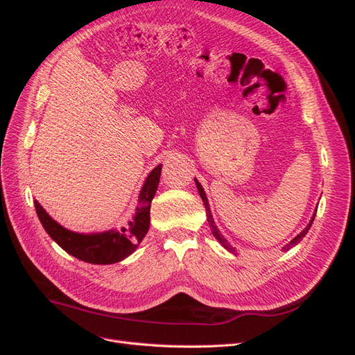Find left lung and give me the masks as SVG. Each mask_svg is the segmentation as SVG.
<instances>
[{"mask_svg":"<svg viewBox=\"0 0 355 355\" xmlns=\"http://www.w3.org/2000/svg\"><path fill=\"white\" fill-rule=\"evenodd\" d=\"M196 180V185H197V189H198V194H200V197H201V200H202V202H204V207H206V211H207V222H209V225H210V228H211V234L214 235V237H216V240L225 247V249H227L228 252H231V253H234V254H237L235 253V247H232L228 241H227V239L223 237V235L220 234V231L218 230V227H216V223H214V220H213V216H211V210H210V204H209V200H207V196H206V192H204V189H202V187H201V184L200 182L197 180V179H194ZM315 213H317V210H314V214H313V218H311V220H309V223L306 225L305 227V230L302 231V232H299L296 237L290 241L288 244H286L284 247H283V252H287V250H290L292 249V247H295L300 240H302L305 235H306V232H308V230L311 228V225H313V222H314V218H315Z\"/></svg>","mask_w":355,"mask_h":355,"instance_id":"obj_1","label":"left lung"}]
</instances>
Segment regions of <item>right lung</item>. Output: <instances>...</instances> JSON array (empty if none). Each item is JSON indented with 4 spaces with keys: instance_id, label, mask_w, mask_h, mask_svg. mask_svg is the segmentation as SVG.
<instances>
[{
    "instance_id": "obj_1",
    "label": "right lung",
    "mask_w": 355,
    "mask_h": 355,
    "mask_svg": "<svg viewBox=\"0 0 355 355\" xmlns=\"http://www.w3.org/2000/svg\"><path fill=\"white\" fill-rule=\"evenodd\" d=\"M161 167H163L161 164L157 166L146 176L141 192H139L137 207L133 218L121 228L90 234L73 232L63 228L35 200L34 204L38 219L51 240L56 241L63 250L77 259L94 265L121 262L137 249L149 230V222H151L149 211H151V201L159 184Z\"/></svg>"
}]
</instances>
